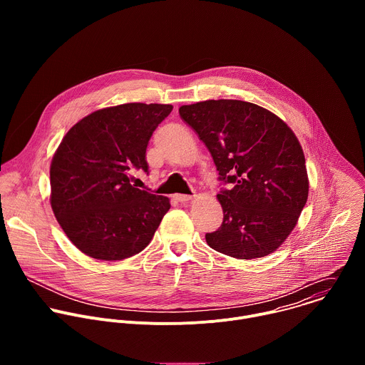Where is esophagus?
<instances>
[{"label":"esophagus","instance_id":"esophagus-1","mask_svg":"<svg viewBox=\"0 0 365 365\" xmlns=\"http://www.w3.org/2000/svg\"><path fill=\"white\" fill-rule=\"evenodd\" d=\"M175 199L178 200V202H180V203H185V202H189L190 199H192V196L190 195H175Z\"/></svg>","mask_w":365,"mask_h":365}]
</instances>
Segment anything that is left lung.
Listing matches in <instances>:
<instances>
[{"instance_id":"obj_1","label":"left lung","mask_w":365,"mask_h":365,"mask_svg":"<svg viewBox=\"0 0 365 365\" xmlns=\"http://www.w3.org/2000/svg\"><path fill=\"white\" fill-rule=\"evenodd\" d=\"M180 118L210 150L220 180L222 225L205 235L225 255L251 259L276 251L307 200L304 154L294 133L269 110L237 99L182 106Z\"/></svg>"}]
</instances>
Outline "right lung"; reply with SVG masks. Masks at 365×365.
<instances>
[{
	"instance_id": "obj_1",
	"label": "right lung",
	"mask_w": 365,
	"mask_h": 365,
	"mask_svg": "<svg viewBox=\"0 0 365 365\" xmlns=\"http://www.w3.org/2000/svg\"><path fill=\"white\" fill-rule=\"evenodd\" d=\"M172 110L141 102L102 108L63 137L50 165V205L83 254L114 262L150 244L170 200L134 187L128 173L148 172V140Z\"/></svg>"
}]
</instances>
